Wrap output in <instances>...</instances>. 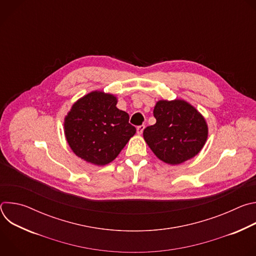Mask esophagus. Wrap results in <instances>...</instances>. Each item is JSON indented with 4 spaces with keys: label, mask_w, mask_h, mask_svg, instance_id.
Listing matches in <instances>:
<instances>
[{
    "label": "esophagus",
    "mask_w": 256,
    "mask_h": 256,
    "mask_svg": "<svg viewBox=\"0 0 256 256\" xmlns=\"http://www.w3.org/2000/svg\"><path fill=\"white\" fill-rule=\"evenodd\" d=\"M144 124H142V126H138L136 128V132H138V134H142V130H144Z\"/></svg>",
    "instance_id": "esophagus-1"
}]
</instances>
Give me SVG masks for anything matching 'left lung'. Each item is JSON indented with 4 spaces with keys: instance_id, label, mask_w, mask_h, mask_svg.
<instances>
[{
    "instance_id": "left-lung-1",
    "label": "left lung",
    "mask_w": 256,
    "mask_h": 256,
    "mask_svg": "<svg viewBox=\"0 0 256 256\" xmlns=\"http://www.w3.org/2000/svg\"><path fill=\"white\" fill-rule=\"evenodd\" d=\"M156 124L144 130V138L163 162L176 165L194 157L208 138L204 118L184 100L157 102Z\"/></svg>"
}]
</instances>
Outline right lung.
<instances>
[{
	"label": "right lung",
	"instance_id": "add662e5",
	"mask_svg": "<svg viewBox=\"0 0 256 256\" xmlns=\"http://www.w3.org/2000/svg\"><path fill=\"white\" fill-rule=\"evenodd\" d=\"M116 103L114 96L95 91L72 105L64 118V134L78 157L95 165L108 164L136 134L128 114Z\"/></svg>",
	"mask_w": 256,
	"mask_h": 256
}]
</instances>
